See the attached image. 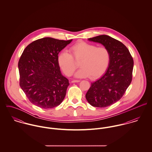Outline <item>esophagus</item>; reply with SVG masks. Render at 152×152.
Segmentation results:
<instances>
[{
    "label": "esophagus",
    "instance_id": "34e87169",
    "mask_svg": "<svg viewBox=\"0 0 152 152\" xmlns=\"http://www.w3.org/2000/svg\"><path fill=\"white\" fill-rule=\"evenodd\" d=\"M80 81V80H72L71 81L72 83H79Z\"/></svg>",
    "mask_w": 152,
    "mask_h": 152
}]
</instances>
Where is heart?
<instances>
[{
  "instance_id": "b5f03b06",
  "label": "heart",
  "mask_w": 152,
  "mask_h": 152,
  "mask_svg": "<svg viewBox=\"0 0 152 152\" xmlns=\"http://www.w3.org/2000/svg\"><path fill=\"white\" fill-rule=\"evenodd\" d=\"M70 51L72 55L63 51L58 56V64L67 76L71 75L78 66L73 58L77 61H80L81 68L75 74L78 78L89 77L91 79H96L104 74L110 62V53L105 47H97L81 42L72 45Z\"/></svg>"
}]
</instances>
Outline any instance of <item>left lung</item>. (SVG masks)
<instances>
[{
	"label": "left lung",
	"mask_w": 152,
	"mask_h": 152,
	"mask_svg": "<svg viewBox=\"0 0 152 152\" xmlns=\"http://www.w3.org/2000/svg\"><path fill=\"white\" fill-rule=\"evenodd\" d=\"M88 40L107 48L110 59L105 74L91 83L86 98L92 107H107L118 101L129 86L133 60L127 47L109 36L100 35Z\"/></svg>",
	"instance_id": "8db88e82"
}]
</instances>
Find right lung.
Returning <instances> with one entry per match:
<instances>
[{
	"instance_id": "right-lung-1",
	"label": "right lung",
	"mask_w": 152,
	"mask_h": 152,
	"mask_svg": "<svg viewBox=\"0 0 152 152\" xmlns=\"http://www.w3.org/2000/svg\"><path fill=\"white\" fill-rule=\"evenodd\" d=\"M72 40L44 37L24 50L18 63L20 86L36 106L53 108L64 100L69 84L61 72L58 54Z\"/></svg>"
}]
</instances>
